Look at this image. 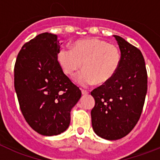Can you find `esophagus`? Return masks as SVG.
Listing matches in <instances>:
<instances>
[{
  "label": "esophagus",
  "mask_w": 160,
  "mask_h": 160,
  "mask_svg": "<svg viewBox=\"0 0 160 160\" xmlns=\"http://www.w3.org/2000/svg\"><path fill=\"white\" fill-rule=\"evenodd\" d=\"M82 94H88L89 92L86 90H82Z\"/></svg>",
  "instance_id": "esophagus-1"
}]
</instances>
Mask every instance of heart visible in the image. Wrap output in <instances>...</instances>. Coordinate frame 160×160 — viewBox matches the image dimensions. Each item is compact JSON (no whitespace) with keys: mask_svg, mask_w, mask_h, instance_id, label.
<instances>
[{"mask_svg":"<svg viewBox=\"0 0 160 160\" xmlns=\"http://www.w3.org/2000/svg\"><path fill=\"white\" fill-rule=\"evenodd\" d=\"M121 53L114 44L107 43L98 38H89L75 42L72 50L62 48L57 54V60L62 71L72 77L85 68L76 78L84 87L96 82L104 84L116 74L121 64Z\"/></svg>","mask_w":160,"mask_h":160,"instance_id":"1","label":"heart"}]
</instances>
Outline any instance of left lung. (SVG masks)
Listing matches in <instances>:
<instances>
[{"label":"left lung","mask_w":160,"mask_h":160,"mask_svg":"<svg viewBox=\"0 0 160 160\" xmlns=\"http://www.w3.org/2000/svg\"><path fill=\"white\" fill-rule=\"evenodd\" d=\"M121 52L116 74L91 91L95 105L91 111L94 132L101 138L116 140L128 135L138 122L143 108L148 73L138 48L114 35Z\"/></svg>","instance_id":"8db88e82"}]
</instances>
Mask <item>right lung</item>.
Returning <instances> with one entry per match:
<instances>
[{
  "label": "right lung",
  "mask_w": 160,
  "mask_h": 160,
  "mask_svg": "<svg viewBox=\"0 0 160 160\" xmlns=\"http://www.w3.org/2000/svg\"><path fill=\"white\" fill-rule=\"evenodd\" d=\"M57 35L43 32L22 46L14 66V87L24 118L46 136L64 132L81 90L63 73L57 60Z\"/></svg>",
  "instance_id": "1"
}]
</instances>
